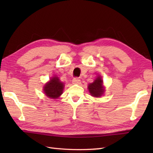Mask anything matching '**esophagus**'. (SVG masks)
<instances>
[{
	"mask_svg": "<svg viewBox=\"0 0 153 153\" xmlns=\"http://www.w3.org/2000/svg\"><path fill=\"white\" fill-rule=\"evenodd\" d=\"M72 83H73V84H77V85H79V84L81 83V80L79 78H77V77H76V78L73 79Z\"/></svg>",
	"mask_w": 153,
	"mask_h": 153,
	"instance_id": "1",
	"label": "esophagus"
}]
</instances>
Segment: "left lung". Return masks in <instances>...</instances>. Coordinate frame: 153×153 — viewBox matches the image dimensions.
Returning a JSON list of instances; mask_svg holds the SVG:
<instances>
[{"instance_id": "obj_1", "label": "left lung", "mask_w": 153, "mask_h": 153, "mask_svg": "<svg viewBox=\"0 0 153 153\" xmlns=\"http://www.w3.org/2000/svg\"><path fill=\"white\" fill-rule=\"evenodd\" d=\"M102 83V77L99 76L93 83L89 84L88 89L91 95L94 97H100L103 95L105 90L104 89Z\"/></svg>"}]
</instances>
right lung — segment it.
I'll return each instance as SVG.
<instances>
[{"instance_id": "obj_1", "label": "right lung", "mask_w": 153, "mask_h": 153, "mask_svg": "<svg viewBox=\"0 0 153 153\" xmlns=\"http://www.w3.org/2000/svg\"><path fill=\"white\" fill-rule=\"evenodd\" d=\"M64 84L60 82L57 76L51 77L50 81L45 84L43 91L47 97L51 99H58L63 93Z\"/></svg>"}]
</instances>
